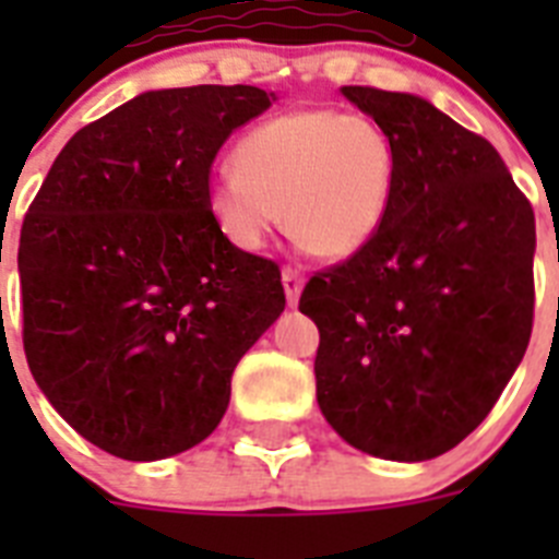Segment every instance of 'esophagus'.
<instances>
[{"instance_id":"esophagus-1","label":"esophagus","mask_w":559,"mask_h":559,"mask_svg":"<svg viewBox=\"0 0 559 559\" xmlns=\"http://www.w3.org/2000/svg\"><path fill=\"white\" fill-rule=\"evenodd\" d=\"M283 285H285V299H288L290 308H296L299 302V294H302L305 274L296 265H285L283 269Z\"/></svg>"}]
</instances>
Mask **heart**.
I'll use <instances>...</instances> for the list:
<instances>
[{"label":"heart","mask_w":559,"mask_h":559,"mask_svg":"<svg viewBox=\"0 0 559 559\" xmlns=\"http://www.w3.org/2000/svg\"><path fill=\"white\" fill-rule=\"evenodd\" d=\"M235 173L206 190L212 221L240 249L280 226L305 254L344 260L369 243L394 181L389 136L367 117L302 108L251 128L231 153Z\"/></svg>","instance_id":"obj_1"}]
</instances>
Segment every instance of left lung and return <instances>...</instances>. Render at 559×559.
Wrapping results in <instances>:
<instances>
[{"label": "left lung", "instance_id": "8db88e82", "mask_svg": "<svg viewBox=\"0 0 559 559\" xmlns=\"http://www.w3.org/2000/svg\"><path fill=\"white\" fill-rule=\"evenodd\" d=\"M341 95L389 136L394 181L364 249L316 271V400L341 439L394 462L451 451L530 347L535 212L490 142L423 97Z\"/></svg>", "mask_w": 559, "mask_h": 559}]
</instances>
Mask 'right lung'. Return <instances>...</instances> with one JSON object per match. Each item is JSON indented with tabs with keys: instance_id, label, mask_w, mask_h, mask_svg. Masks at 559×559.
I'll return each mask as SVG.
<instances>
[{
	"instance_id": "1",
	"label": "right lung",
	"mask_w": 559,
	"mask_h": 559,
	"mask_svg": "<svg viewBox=\"0 0 559 559\" xmlns=\"http://www.w3.org/2000/svg\"><path fill=\"white\" fill-rule=\"evenodd\" d=\"M276 100L257 86L145 92L49 167L19 237L29 372L83 439L128 462L199 445L231 372L285 310L280 265L212 221V162Z\"/></svg>"
}]
</instances>
